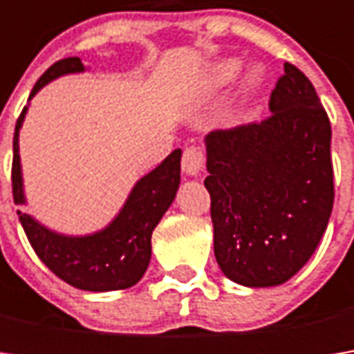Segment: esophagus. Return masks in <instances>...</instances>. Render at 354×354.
<instances>
[{
  "label": "esophagus",
  "instance_id": "34e87169",
  "mask_svg": "<svg viewBox=\"0 0 354 354\" xmlns=\"http://www.w3.org/2000/svg\"><path fill=\"white\" fill-rule=\"evenodd\" d=\"M203 165H205V151H203V147H198V145L185 147L183 159H181V167H183L185 173L191 175V177H197L201 169H203Z\"/></svg>",
  "mask_w": 354,
  "mask_h": 354
}]
</instances>
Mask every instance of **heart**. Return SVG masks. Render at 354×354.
<instances>
[{"instance_id":"obj_1","label":"heart","mask_w":354,"mask_h":354,"mask_svg":"<svg viewBox=\"0 0 354 354\" xmlns=\"http://www.w3.org/2000/svg\"><path fill=\"white\" fill-rule=\"evenodd\" d=\"M242 71V61L236 57H228L223 59L216 64H212L209 68V73L205 76V82H203V88L207 92H216V90L225 88L228 84H232ZM266 71L262 64H254L250 71L244 76V82H242V92L244 94H254L256 90L264 84Z\"/></svg>"}]
</instances>
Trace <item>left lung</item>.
I'll list each match as a JSON object with an SVG mask.
<instances>
[{
	"instance_id": "8db88e82",
	"label": "left lung",
	"mask_w": 354,
	"mask_h": 354,
	"mask_svg": "<svg viewBox=\"0 0 354 354\" xmlns=\"http://www.w3.org/2000/svg\"><path fill=\"white\" fill-rule=\"evenodd\" d=\"M272 114L207 138L214 256L226 278L272 288L315 252L333 211L331 124L297 66L270 96Z\"/></svg>"
}]
</instances>
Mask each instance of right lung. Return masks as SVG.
Here are the masks:
<instances>
[{
  "label": "right lung",
  "mask_w": 354,
  "mask_h": 354,
  "mask_svg": "<svg viewBox=\"0 0 354 354\" xmlns=\"http://www.w3.org/2000/svg\"><path fill=\"white\" fill-rule=\"evenodd\" d=\"M84 64L78 57L55 62L37 80L31 96L50 80L62 75L82 73ZM27 114L23 108L13 136V201L25 205L19 159V129ZM181 183V149H175L156 169L133 185L128 201L110 225L86 236H66L48 230L31 214L17 211L21 226L35 254L62 281L84 292H114L136 286L151 260V232L171 207Z\"/></svg>",
  "instance_id": "add662e5"
}]
</instances>
